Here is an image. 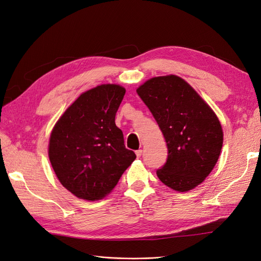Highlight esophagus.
<instances>
[{"label":"esophagus","mask_w":261,"mask_h":261,"mask_svg":"<svg viewBox=\"0 0 261 261\" xmlns=\"http://www.w3.org/2000/svg\"><path fill=\"white\" fill-rule=\"evenodd\" d=\"M141 154H143V150H141V149L137 150V151H136V155H137V158H140V156H141Z\"/></svg>","instance_id":"1"}]
</instances>
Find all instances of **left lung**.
<instances>
[{
    "instance_id": "8db88e82",
    "label": "left lung",
    "mask_w": 261,
    "mask_h": 261,
    "mask_svg": "<svg viewBox=\"0 0 261 261\" xmlns=\"http://www.w3.org/2000/svg\"><path fill=\"white\" fill-rule=\"evenodd\" d=\"M168 146L156 175L177 192L198 186L215 168L223 144L218 116L193 87L175 75L153 77L137 88Z\"/></svg>"
}]
</instances>
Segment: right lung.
Wrapping results in <instances>:
<instances>
[{"mask_svg": "<svg viewBox=\"0 0 261 261\" xmlns=\"http://www.w3.org/2000/svg\"><path fill=\"white\" fill-rule=\"evenodd\" d=\"M125 91L120 85L107 84L82 93L52 129L51 165L61 184L78 198H103L136 159L115 125Z\"/></svg>", "mask_w": 261, "mask_h": 261, "instance_id": "right-lung-1", "label": "right lung"}]
</instances>
